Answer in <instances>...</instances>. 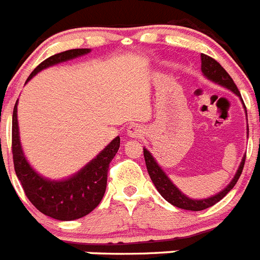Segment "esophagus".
Returning <instances> with one entry per match:
<instances>
[{
	"label": "esophagus",
	"mask_w": 260,
	"mask_h": 260,
	"mask_svg": "<svg viewBox=\"0 0 260 260\" xmlns=\"http://www.w3.org/2000/svg\"><path fill=\"white\" fill-rule=\"evenodd\" d=\"M127 135L129 136V137H132V139H140V137H142L144 136V129H142V127L140 124H131L129 127H128L127 129Z\"/></svg>",
	"instance_id": "1"
}]
</instances>
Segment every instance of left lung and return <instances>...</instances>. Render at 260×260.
Here are the masks:
<instances>
[{"instance_id": "left-lung-1", "label": "left lung", "mask_w": 260, "mask_h": 260, "mask_svg": "<svg viewBox=\"0 0 260 260\" xmlns=\"http://www.w3.org/2000/svg\"><path fill=\"white\" fill-rule=\"evenodd\" d=\"M201 62H202V64H201V70H202L203 76H205L206 79H209L210 81H212V83L219 84V85L224 86V88H226V89H229L231 92L235 93L236 95H238L241 102H242V105H244V109L246 110L244 101H242V98H241L240 90L237 89L235 81H233L232 78L229 76L228 72L220 66V63L216 62L214 58L209 57V55H206V54H201ZM247 136H249V125H247ZM144 158H145V163H146L147 172H149V176H150L151 181L154 182L156 190L160 193V196H162L167 202H170L171 205L176 206V207H179V209H182V210L201 211V210L209 209V207L214 206L215 203H217L220 200H223L226 194L231 191V189L236 185V182L238 181V179H240L241 176L242 168H244L245 158H246V155H245L244 158H242V160H241L240 167H238L237 172H236L232 181L229 182L228 185H226L221 191H219V193L212 196V197L203 198V200H194V198L186 197L185 194L182 193V191L175 185L174 182L171 181L170 177L166 175L165 171L159 167V165L156 163L154 156L151 155V153L147 150L146 147H144Z\"/></svg>"}]
</instances>
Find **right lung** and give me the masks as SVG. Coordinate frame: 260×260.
Returning <instances> with one entry per match:
<instances>
[{
  "instance_id": "right-lung-1",
  "label": "right lung",
  "mask_w": 260,
  "mask_h": 260,
  "mask_svg": "<svg viewBox=\"0 0 260 260\" xmlns=\"http://www.w3.org/2000/svg\"><path fill=\"white\" fill-rule=\"evenodd\" d=\"M90 53V49H71L51 55L32 71L27 81L40 71L58 63L75 59ZM120 146V137H115L101 153L72 176L51 180L37 174L28 163L22 149L18 125V101L13 111V159L15 174L22 184L27 198L46 216L62 221L85 216L100 205L107 184V171Z\"/></svg>"
}]
</instances>
